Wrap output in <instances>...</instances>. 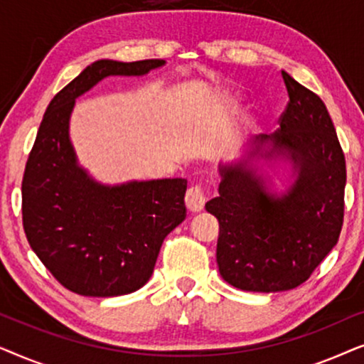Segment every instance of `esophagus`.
<instances>
[{"instance_id":"obj_1","label":"esophagus","mask_w":364,"mask_h":364,"mask_svg":"<svg viewBox=\"0 0 364 364\" xmlns=\"http://www.w3.org/2000/svg\"><path fill=\"white\" fill-rule=\"evenodd\" d=\"M186 205L191 212H200L205 205V196H203V188L200 186L191 187L186 193Z\"/></svg>"}]
</instances>
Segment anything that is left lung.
I'll list each match as a JSON object with an SVG mask.
<instances>
[{
  "instance_id": "left-lung-1",
  "label": "left lung",
  "mask_w": 364,
  "mask_h": 364,
  "mask_svg": "<svg viewBox=\"0 0 364 364\" xmlns=\"http://www.w3.org/2000/svg\"><path fill=\"white\" fill-rule=\"evenodd\" d=\"M282 76L290 101L280 129L257 136L238 161L220 164L218 197L205 203L220 228L218 272L245 291L301 285L336 245L343 225L346 164L335 126L315 92ZM280 156L294 164L296 177L285 193H273L257 162Z\"/></svg>"
}]
</instances>
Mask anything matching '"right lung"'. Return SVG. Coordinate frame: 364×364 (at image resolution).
<instances>
[{
	"instance_id": "1",
	"label": "right lung",
	"mask_w": 364,
	"mask_h": 364,
	"mask_svg": "<svg viewBox=\"0 0 364 364\" xmlns=\"http://www.w3.org/2000/svg\"><path fill=\"white\" fill-rule=\"evenodd\" d=\"M164 59H99L44 112L23 177V227L53 277L77 295L119 296L146 285L162 242L186 218V178L106 186L79 166L69 139L76 99L109 76H144Z\"/></svg>"
}]
</instances>
